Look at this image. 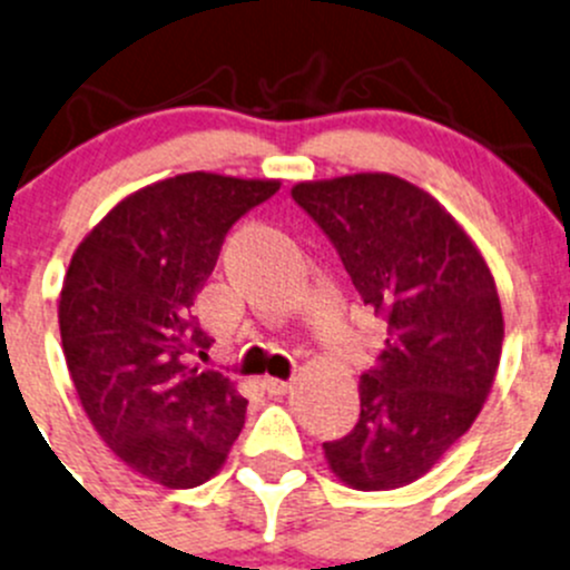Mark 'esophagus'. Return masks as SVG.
<instances>
[{"label": "esophagus", "mask_w": 570, "mask_h": 570, "mask_svg": "<svg viewBox=\"0 0 570 570\" xmlns=\"http://www.w3.org/2000/svg\"><path fill=\"white\" fill-rule=\"evenodd\" d=\"M262 387H265L269 395H284L292 387V382L278 380V376H265V380H262Z\"/></svg>", "instance_id": "esophagus-1"}]
</instances>
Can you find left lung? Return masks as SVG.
<instances>
[{"mask_svg": "<svg viewBox=\"0 0 570 570\" xmlns=\"http://www.w3.org/2000/svg\"><path fill=\"white\" fill-rule=\"evenodd\" d=\"M292 196L338 250L385 344L361 376V421L325 442L341 483L401 489L470 431L505 338L494 275L429 190L387 171L308 179Z\"/></svg>", "mask_w": 570, "mask_h": 570, "instance_id": "8db88e82", "label": "left lung"}]
</instances>
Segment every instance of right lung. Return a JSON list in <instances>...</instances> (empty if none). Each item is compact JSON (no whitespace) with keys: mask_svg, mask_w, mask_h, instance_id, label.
I'll return each instance as SVG.
<instances>
[{"mask_svg":"<svg viewBox=\"0 0 570 570\" xmlns=\"http://www.w3.org/2000/svg\"><path fill=\"white\" fill-rule=\"evenodd\" d=\"M281 179L188 171L134 190L73 250L59 333L89 423L141 478L194 489L245 423L237 382L188 361L209 346L190 314L226 232Z\"/></svg>","mask_w":570,"mask_h":570,"instance_id":"1","label":"right lung"}]
</instances>
